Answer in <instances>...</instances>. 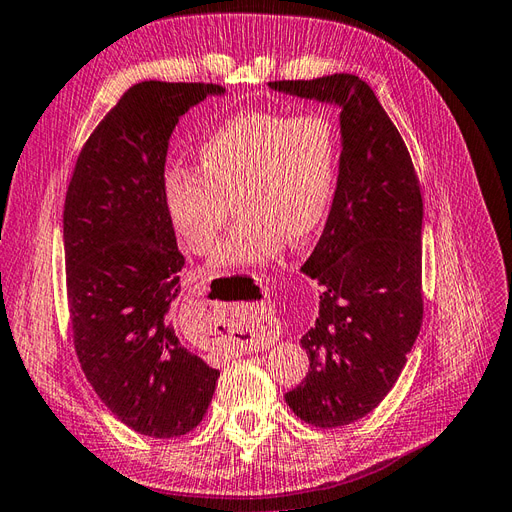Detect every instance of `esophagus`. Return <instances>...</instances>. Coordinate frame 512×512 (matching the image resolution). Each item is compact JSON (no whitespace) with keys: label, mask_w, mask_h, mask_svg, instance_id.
Returning a JSON list of instances; mask_svg holds the SVG:
<instances>
[{"label":"esophagus","mask_w":512,"mask_h":512,"mask_svg":"<svg viewBox=\"0 0 512 512\" xmlns=\"http://www.w3.org/2000/svg\"><path fill=\"white\" fill-rule=\"evenodd\" d=\"M248 326H251V335H248L246 339H242V350H259L261 346V337H259V331H261V318H248L246 320V331Z\"/></svg>","instance_id":"esophagus-1"}]
</instances>
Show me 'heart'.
Here are the masks:
<instances>
[{
	"instance_id": "b5f03b06",
	"label": "heart",
	"mask_w": 512,
	"mask_h": 512,
	"mask_svg": "<svg viewBox=\"0 0 512 512\" xmlns=\"http://www.w3.org/2000/svg\"><path fill=\"white\" fill-rule=\"evenodd\" d=\"M339 168L337 134L322 114L287 116L251 110L220 123L199 147L196 170L164 177V207L190 251L212 253L238 209L216 268L255 266L320 229L333 201Z\"/></svg>"
}]
</instances>
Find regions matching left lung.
<instances>
[{
    "label": "left lung",
    "mask_w": 512,
    "mask_h": 512,
    "mask_svg": "<svg viewBox=\"0 0 512 512\" xmlns=\"http://www.w3.org/2000/svg\"><path fill=\"white\" fill-rule=\"evenodd\" d=\"M268 86L342 110L333 205L300 268L324 287L316 324L300 339L309 374L285 393L303 422L339 428L381 404L422 326V192L400 131L357 75Z\"/></svg>",
    "instance_id": "left-lung-1"
}]
</instances>
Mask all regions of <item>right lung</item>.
<instances>
[{"label": "right lung", "instance_id": "add662e5", "mask_svg": "<svg viewBox=\"0 0 512 512\" xmlns=\"http://www.w3.org/2000/svg\"><path fill=\"white\" fill-rule=\"evenodd\" d=\"M222 93L203 82L131 86L77 155L64 199L77 359L101 402L155 439L199 426L220 376L173 326L186 259L164 207V166L179 116Z\"/></svg>", "mask_w": 512, "mask_h": 512}]
</instances>
